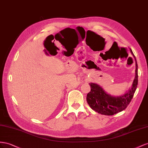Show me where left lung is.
<instances>
[{"label": "left lung", "mask_w": 148, "mask_h": 148, "mask_svg": "<svg viewBox=\"0 0 148 148\" xmlns=\"http://www.w3.org/2000/svg\"><path fill=\"white\" fill-rule=\"evenodd\" d=\"M131 53L136 61L135 77L132 86L125 94L119 96H113L103 90V88L95 83H89L90 91L87 95V102L90 108L102 115H113L123 111L127 107L132 100L138 86V64L132 50Z\"/></svg>", "instance_id": "left-lung-1"}]
</instances>
